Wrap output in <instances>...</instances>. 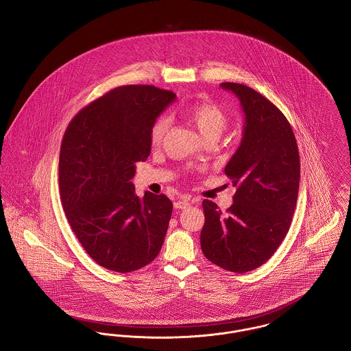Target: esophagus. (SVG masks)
I'll list each match as a JSON object with an SVG mask.
<instances>
[{
	"label": "esophagus",
	"instance_id": "1",
	"mask_svg": "<svg viewBox=\"0 0 351 351\" xmlns=\"http://www.w3.org/2000/svg\"><path fill=\"white\" fill-rule=\"evenodd\" d=\"M173 206L176 209H186V208L189 206V202L188 200H178V202L173 203Z\"/></svg>",
	"mask_w": 351,
	"mask_h": 351
}]
</instances>
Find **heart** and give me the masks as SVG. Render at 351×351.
I'll return each instance as SVG.
<instances>
[{
    "instance_id": "heart-1",
    "label": "heart",
    "mask_w": 351,
    "mask_h": 351,
    "mask_svg": "<svg viewBox=\"0 0 351 351\" xmlns=\"http://www.w3.org/2000/svg\"><path fill=\"white\" fill-rule=\"evenodd\" d=\"M180 114L200 132L204 141H216L226 131L229 123L227 112L220 106L212 102L186 104L180 108ZM168 125L169 122L165 117H162L154 122L149 131L151 145L156 147L163 143Z\"/></svg>"
}]
</instances>
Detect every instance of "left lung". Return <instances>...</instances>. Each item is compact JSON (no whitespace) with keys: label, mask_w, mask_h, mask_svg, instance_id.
<instances>
[{"label":"left lung","mask_w":351,"mask_h":351,"mask_svg":"<svg viewBox=\"0 0 351 351\" xmlns=\"http://www.w3.org/2000/svg\"><path fill=\"white\" fill-rule=\"evenodd\" d=\"M245 114L244 136L226 165L236 193L223 213L203 202L200 244L220 268L245 273L265 264L291 224L300 188V154L287 117L264 95L240 83L224 82Z\"/></svg>","instance_id":"left-lung-1"}]
</instances>
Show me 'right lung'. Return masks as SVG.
<instances>
[{
    "label": "right lung",
    "instance_id": "1",
    "mask_svg": "<svg viewBox=\"0 0 351 351\" xmlns=\"http://www.w3.org/2000/svg\"><path fill=\"white\" fill-rule=\"evenodd\" d=\"M151 84L119 86L71 119L60 152V195L67 221L87 254L119 273L143 268L159 254L172 202L135 195V165L151 152L149 131L175 99Z\"/></svg>",
    "mask_w": 351,
    "mask_h": 351
}]
</instances>
